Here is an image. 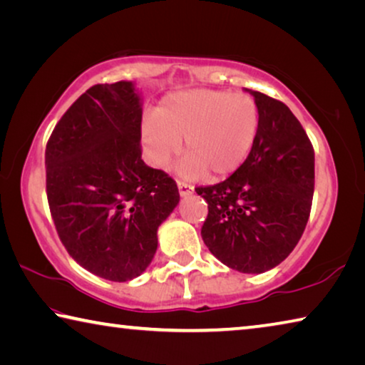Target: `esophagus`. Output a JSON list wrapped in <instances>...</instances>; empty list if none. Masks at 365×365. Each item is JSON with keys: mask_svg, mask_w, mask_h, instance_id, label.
I'll use <instances>...</instances> for the list:
<instances>
[{"mask_svg": "<svg viewBox=\"0 0 365 365\" xmlns=\"http://www.w3.org/2000/svg\"><path fill=\"white\" fill-rule=\"evenodd\" d=\"M193 191H195V188L191 187V185L178 182V193H180V196H182V197H185V196H190V195H193Z\"/></svg>", "mask_w": 365, "mask_h": 365, "instance_id": "34e87169", "label": "esophagus"}]
</instances>
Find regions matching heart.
<instances>
[{
    "mask_svg": "<svg viewBox=\"0 0 365 365\" xmlns=\"http://www.w3.org/2000/svg\"><path fill=\"white\" fill-rule=\"evenodd\" d=\"M259 132V108L250 95L225 90H187L160 101L156 114L141 120V143L148 163L168 169L187 146L177 165L182 178H225L252 151Z\"/></svg>",
    "mask_w": 365,
    "mask_h": 365,
    "instance_id": "b5f03b06",
    "label": "heart"
}]
</instances>
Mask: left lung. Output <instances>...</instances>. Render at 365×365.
<instances>
[{
	"label": "left lung",
	"mask_w": 365,
	"mask_h": 365,
	"mask_svg": "<svg viewBox=\"0 0 365 365\" xmlns=\"http://www.w3.org/2000/svg\"><path fill=\"white\" fill-rule=\"evenodd\" d=\"M259 108V132L245 164L227 180L196 188L207 202L201 237L227 267L262 274L289 256L314 195V148L292 110L245 88Z\"/></svg>",
	"instance_id": "1"
}]
</instances>
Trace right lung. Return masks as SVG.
<instances>
[{
	"label": "right lung",
	"instance_id": "obj_1",
	"mask_svg": "<svg viewBox=\"0 0 365 365\" xmlns=\"http://www.w3.org/2000/svg\"><path fill=\"white\" fill-rule=\"evenodd\" d=\"M141 106L135 82L91 86L61 117L45 153L61 242L77 264L110 282L143 274L159 225L180 201L175 182L141 159Z\"/></svg>",
	"mask_w": 365,
	"mask_h": 365
}]
</instances>
